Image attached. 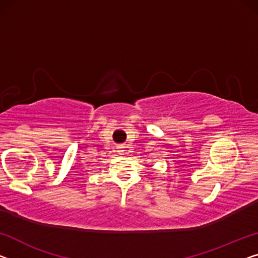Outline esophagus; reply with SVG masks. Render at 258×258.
Wrapping results in <instances>:
<instances>
[{"instance_id": "esophagus-1", "label": "esophagus", "mask_w": 258, "mask_h": 258, "mask_svg": "<svg viewBox=\"0 0 258 258\" xmlns=\"http://www.w3.org/2000/svg\"><path fill=\"white\" fill-rule=\"evenodd\" d=\"M121 148H127V147H121ZM125 152H126V151H125V149H121V151H120V153H121V154H124Z\"/></svg>"}]
</instances>
